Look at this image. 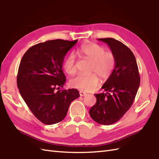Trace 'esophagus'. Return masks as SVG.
<instances>
[{"label": "esophagus", "instance_id": "esophagus-1", "mask_svg": "<svg viewBox=\"0 0 159 159\" xmlns=\"http://www.w3.org/2000/svg\"><path fill=\"white\" fill-rule=\"evenodd\" d=\"M86 94H87L85 92H83V91H80V95L81 96H86Z\"/></svg>", "mask_w": 159, "mask_h": 159}]
</instances>
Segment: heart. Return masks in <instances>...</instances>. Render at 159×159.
<instances>
[{
	"label": "heart",
	"instance_id": "obj_1",
	"mask_svg": "<svg viewBox=\"0 0 159 159\" xmlns=\"http://www.w3.org/2000/svg\"><path fill=\"white\" fill-rule=\"evenodd\" d=\"M76 52L81 57L91 61L89 71L92 73L77 75L70 80L72 87L82 90L90 91L97 86L99 82L98 76L102 80H107L111 77L116 65L113 53L105 51L102 46L93 42L84 44ZM63 68L69 75L75 73V59L73 54H69L65 58Z\"/></svg>",
	"mask_w": 159,
	"mask_h": 159
}]
</instances>
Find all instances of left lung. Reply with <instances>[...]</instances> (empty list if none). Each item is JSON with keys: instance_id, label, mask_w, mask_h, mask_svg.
Instances as JSON below:
<instances>
[{"instance_id": "left-lung-1", "label": "left lung", "mask_w": 159, "mask_h": 159, "mask_svg": "<svg viewBox=\"0 0 159 159\" xmlns=\"http://www.w3.org/2000/svg\"><path fill=\"white\" fill-rule=\"evenodd\" d=\"M98 40L109 46L116 65L111 77L102 86L107 92L94 94L96 102L90 109V115L96 123L109 125L119 121L132 105L140 77L135 57L127 46L112 38Z\"/></svg>"}]
</instances>
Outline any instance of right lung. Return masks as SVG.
<instances>
[{
  "mask_svg": "<svg viewBox=\"0 0 159 159\" xmlns=\"http://www.w3.org/2000/svg\"><path fill=\"white\" fill-rule=\"evenodd\" d=\"M77 42L52 40L34 45L23 56L18 69L19 92L34 115L46 125L63 120L71 102L80 96L76 89L63 88L64 58Z\"/></svg>",
  "mask_w": 159,
  "mask_h": 159,
  "instance_id": "right-lung-1",
  "label": "right lung"
}]
</instances>
